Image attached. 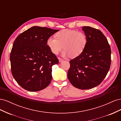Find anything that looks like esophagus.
<instances>
[{
  "mask_svg": "<svg viewBox=\"0 0 121 121\" xmlns=\"http://www.w3.org/2000/svg\"><path fill=\"white\" fill-rule=\"evenodd\" d=\"M58 60H59V62H60V63H61V62H62V61H63L64 60L62 59V58H60V57L58 58Z\"/></svg>",
  "mask_w": 121,
  "mask_h": 121,
  "instance_id": "1",
  "label": "esophagus"
}]
</instances>
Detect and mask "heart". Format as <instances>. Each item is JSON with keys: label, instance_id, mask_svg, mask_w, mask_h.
Listing matches in <instances>:
<instances>
[{"label": "heart", "instance_id": "heart-1", "mask_svg": "<svg viewBox=\"0 0 121 121\" xmlns=\"http://www.w3.org/2000/svg\"><path fill=\"white\" fill-rule=\"evenodd\" d=\"M56 37L51 36L47 39V45L54 54H57L64 47L65 50L61 55L64 57L79 56L84 52L87 43V36L82 31L64 29L56 33Z\"/></svg>", "mask_w": 121, "mask_h": 121}]
</instances>
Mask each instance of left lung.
<instances>
[{"instance_id": "left-lung-1", "label": "left lung", "mask_w": 121, "mask_h": 121, "mask_svg": "<svg viewBox=\"0 0 121 121\" xmlns=\"http://www.w3.org/2000/svg\"><path fill=\"white\" fill-rule=\"evenodd\" d=\"M87 38L82 53L69 61L68 78L73 86L80 89H89L103 81L110 68L111 49L108 40L98 29L84 26Z\"/></svg>"}]
</instances>
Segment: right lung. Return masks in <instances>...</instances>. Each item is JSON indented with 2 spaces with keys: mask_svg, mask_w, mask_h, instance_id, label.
Wrapping results in <instances>:
<instances>
[{
  "mask_svg": "<svg viewBox=\"0 0 121 121\" xmlns=\"http://www.w3.org/2000/svg\"><path fill=\"white\" fill-rule=\"evenodd\" d=\"M58 31L34 26L14 40L10 54L11 70L14 79L25 90L38 91L49 85L52 66L58 60L46 42Z\"/></svg>",
  "mask_w": 121,
  "mask_h": 121,
  "instance_id": "right-lung-1",
  "label": "right lung"
}]
</instances>
